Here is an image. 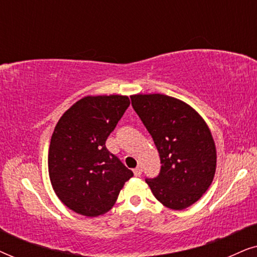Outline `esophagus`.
<instances>
[{
  "mask_svg": "<svg viewBox=\"0 0 257 257\" xmlns=\"http://www.w3.org/2000/svg\"><path fill=\"white\" fill-rule=\"evenodd\" d=\"M142 172H143V170H142V167L140 166H138V167H136L135 170H133V173H135V175L136 177H139L140 174H142Z\"/></svg>",
  "mask_w": 257,
  "mask_h": 257,
  "instance_id": "1",
  "label": "esophagus"
}]
</instances>
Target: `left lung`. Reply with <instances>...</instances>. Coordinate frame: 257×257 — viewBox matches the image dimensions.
Returning <instances> with one entry per match:
<instances>
[{
	"label": "left lung",
	"instance_id": "left-lung-1",
	"mask_svg": "<svg viewBox=\"0 0 257 257\" xmlns=\"http://www.w3.org/2000/svg\"><path fill=\"white\" fill-rule=\"evenodd\" d=\"M130 97L160 157V173L146 179L147 185L167 208H187L205 194L215 174L216 147L208 125L178 98L160 93Z\"/></svg>",
	"mask_w": 257,
	"mask_h": 257
}]
</instances>
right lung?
Instances as JSON below:
<instances>
[{
	"label": "right lung",
	"mask_w": 257,
	"mask_h": 257,
	"mask_svg": "<svg viewBox=\"0 0 257 257\" xmlns=\"http://www.w3.org/2000/svg\"><path fill=\"white\" fill-rule=\"evenodd\" d=\"M128 106L127 96H86L56 125L49 147V177L58 199L77 214L94 217L108 212L133 177L105 146Z\"/></svg>",
	"instance_id": "right-lung-1"
}]
</instances>
